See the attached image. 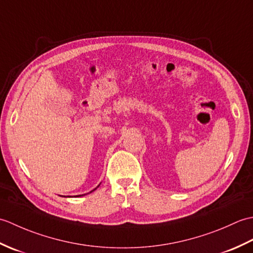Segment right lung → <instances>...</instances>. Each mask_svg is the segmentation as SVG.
<instances>
[{"mask_svg": "<svg viewBox=\"0 0 253 253\" xmlns=\"http://www.w3.org/2000/svg\"><path fill=\"white\" fill-rule=\"evenodd\" d=\"M95 189H96V188H95ZM95 189H93V190H95ZM93 190H92V191H93Z\"/></svg>", "mask_w": 253, "mask_h": 253, "instance_id": "obj_1", "label": "right lung"}]
</instances>
